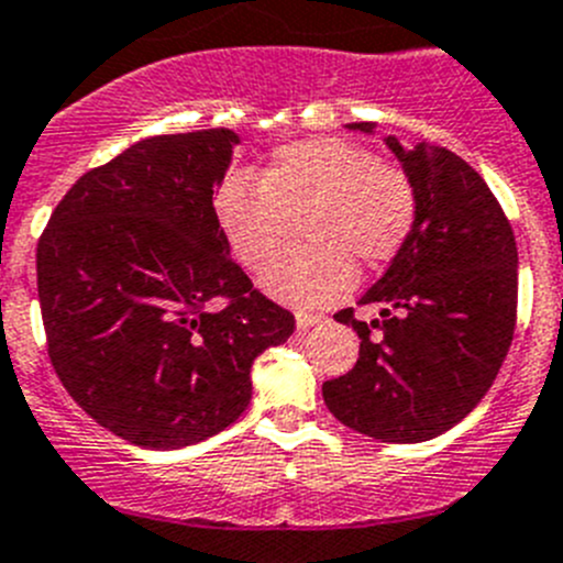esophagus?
Segmentation results:
<instances>
[{
    "label": "esophagus",
    "instance_id": "1",
    "mask_svg": "<svg viewBox=\"0 0 563 563\" xmlns=\"http://www.w3.org/2000/svg\"><path fill=\"white\" fill-rule=\"evenodd\" d=\"M327 318L321 316V312H296V327L298 329H312L318 327V323H323Z\"/></svg>",
    "mask_w": 563,
    "mask_h": 563
}]
</instances>
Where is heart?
<instances>
[{
	"mask_svg": "<svg viewBox=\"0 0 563 563\" xmlns=\"http://www.w3.org/2000/svg\"><path fill=\"white\" fill-rule=\"evenodd\" d=\"M236 260L251 271L282 251L290 223L307 245L262 273V287L290 303L338 301L354 287L360 262L383 267L416 225L419 198L405 169L376 162L345 139H309L278 147L254 180H225L214 200Z\"/></svg>",
	"mask_w": 563,
	"mask_h": 563,
	"instance_id": "heart-1",
	"label": "heart"
}]
</instances>
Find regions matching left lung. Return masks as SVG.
<instances>
[{
    "label": "left lung",
    "mask_w": 563,
    "mask_h": 563,
    "mask_svg": "<svg viewBox=\"0 0 563 563\" xmlns=\"http://www.w3.org/2000/svg\"><path fill=\"white\" fill-rule=\"evenodd\" d=\"M349 131L374 136V122ZM416 187L410 236L360 298L383 321H334L360 338L349 374L323 383L340 424L388 443H421L461 424L497 379L517 321L519 254L486 180L441 144L383 139ZM379 328V333L373 329Z\"/></svg>",
    "instance_id": "obj_1"
}]
</instances>
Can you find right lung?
Returning <instances> with one entry per match:
<instances>
[{
    "mask_svg": "<svg viewBox=\"0 0 563 563\" xmlns=\"http://www.w3.org/2000/svg\"><path fill=\"white\" fill-rule=\"evenodd\" d=\"M240 136H147L77 178L38 240L55 374L144 450L218 435L251 405V365L296 318L254 290L214 211Z\"/></svg>",
    "mask_w": 563,
    "mask_h": 563,
    "instance_id": "1",
    "label": "right lung"
}]
</instances>
